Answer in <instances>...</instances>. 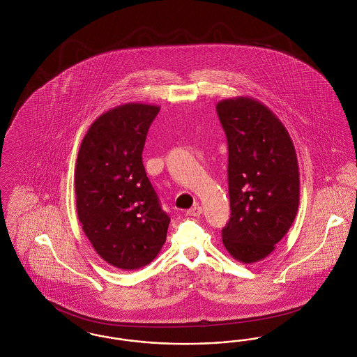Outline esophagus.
Masks as SVG:
<instances>
[{
	"instance_id": "1",
	"label": "esophagus",
	"mask_w": 357,
	"mask_h": 357,
	"mask_svg": "<svg viewBox=\"0 0 357 357\" xmlns=\"http://www.w3.org/2000/svg\"><path fill=\"white\" fill-rule=\"evenodd\" d=\"M201 214H202V207L199 204H195L194 207L187 210V215H190V217H199Z\"/></svg>"
}]
</instances>
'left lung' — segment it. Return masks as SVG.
Here are the masks:
<instances>
[{"mask_svg":"<svg viewBox=\"0 0 357 357\" xmlns=\"http://www.w3.org/2000/svg\"><path fill=\"white\" fill-rule=\"evenodd\" d=\"M227 137L231 217L222 242L234 259L255 264L288 233L300 204V172L288 130L249 96L217 104Z\"/></svg>","mask_w":357,"mask_h":357,"instance_id":"8db88e82","label":"left lung"}]
</instances>
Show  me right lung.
Listing matches in <instances>:
<instances>
[{"instance_id":"add662e5","label":"right lung","mask_w":357,"mask_h":357,"mask_svg":"<svg viewBox=\"0 0 357 357\" xmlns=\"http://www.w3.org/2000/svg\"><path fill=\"white\" fill-rule=\"evenodd\" d=\"M160 107L126 102L88 128L77 153V217L95 252L121 271L149 265L170 225L143 166L149 128Z\"/></svg>"}]
</instances>
